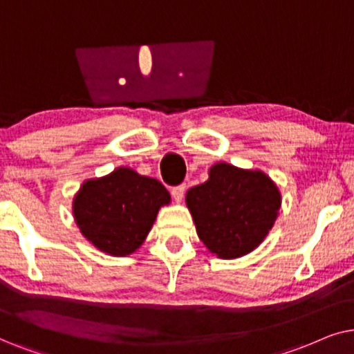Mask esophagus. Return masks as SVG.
Listing matches in <instances>:
<instances>
[{"label":"esophagus","mask_w":354,"mask_h":354,"mask_svg":"<svg viewBox=\"0 0 354 354\" xmlns=\"http://www.w3.org/2000/svg\"><path fill=\"white\" fill-rule=\"evenodd\" d=\"M185 192H186V185L174 186L171 189V196L174 197V201H176V202H181L183 197H185Z\"/></svg>","instance_id":"obj_1"}]
</instances>
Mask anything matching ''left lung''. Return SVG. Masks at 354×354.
Wrapping results in <instances>:
<instances>
[{
	"mask_svg": "<svg viewBox=\"0 0 354 354\" xmlns=\"http://www.w3.org/2000/svg\"><path fill=\"white\" fill-rule=\"evenodd\" d=\"M186 204L205 248L221 259H236L263 241L281 199L266 173L216 163L204 185L187 191Z\"/></svg>",
	"mask_w": 354,
	"mask_h": 354,
	"instance_id": "obj_1",
	"label": "left lung"
}]
</instances>
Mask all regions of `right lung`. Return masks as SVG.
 Segmentation results:
<instances>
[{"mask_svg": "<svg viewBox=\"0 0 354 354\" xmlns=\"http://www.w3.org/2000/svg\"><path fill=\"white\" fill-rule=\"evenodd\" d=\"M169 194L162 183L118 168L88 180L74 197L73 212L81 233L100 251L128 256L144 243Z\"/></svg>", "mask_w": 354, "mask_h": 354, "instance_id": "1", "label": "right lung"}]
</instances>
